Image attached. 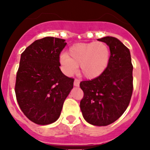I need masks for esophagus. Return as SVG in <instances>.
Here are the masks:
<instances>
[{
    "mask_svg": "<svg viewBox=\"0 0 150 150\" xmlns=\"http://www.w3.org/2000/svg\"><path fill=\"white\" fill-rule=\"evenodd\" d=\"M74 86H76V87H78L80 86V81L78 79H75V81H74Z\"/></svg>",
    "mask_w": 150,
    "mask_h": 150,
    "instance_id": "esophagus-1",
    "label": "esophagus"
}]
</instances>
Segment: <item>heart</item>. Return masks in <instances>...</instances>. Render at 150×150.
<instances>
[{
    "label": "heart",
    "mask_w": 150,
    "mask_h": 150,
    "mask_svg": "<svg viewBox=\"0 0 150 150\" xmlns=\"http://www.w3.org/2000/svg\"><path fill=\"white\" fill-rule=\"evenodd\" d=\"M110 56V48L103 42L79 43L69 48L68 54H62L59 62L67 75L74 73L80 65L81 74L92 79L103 73L108 65Z\"/></svg>",
    "instance_id": "obj_1"
}]
</instances>
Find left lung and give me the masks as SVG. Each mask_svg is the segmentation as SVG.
Listing matches in <instances>:
<instances>
[{
    "mask_svg": "<svg viewBox=\"0 0 150 150\" xmlns=\"http://www.w3.org/2000/svg\"><path fill=\"white\" fill-rule=\"evenodd\" d=\"M98 40L110 47V61L102 75L81 82L84 95L80 107L88 123L105 126L117 120L130 103L133 65L129 49L118 39L107 36Z\"/></svg>",
    "mask_w": 150,
    "mask_h": 150,
    "instance_id": "1",
    "label": "left lung"
}]
</instances>
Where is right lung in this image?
I'll list each match as a JSON object with an SVG mask.
<instances>
[{"mask_svg":"<svg viewBox=\"0 0 150 150\" xmlns=\"http://www.w3.org/2000/svg\"><path fill=\"white\" fill-rule=\"evenodd\" d=\"M65 40L46 37L35 40L21 54L15 93L21 110L32 122L48 125L59 117L74 79L60 69L59 55Z\"/></svg>","mask_w":150,"mask_h":150,"instance_id":"right-lung-1","label":"right lung"}]
</instances>
